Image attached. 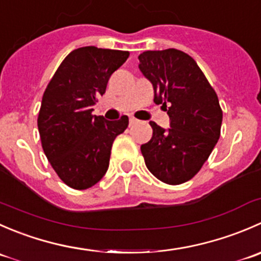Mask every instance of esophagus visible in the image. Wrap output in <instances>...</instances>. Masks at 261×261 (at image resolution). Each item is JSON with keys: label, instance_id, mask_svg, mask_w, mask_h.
<instances>
[{"label": "esophagus", "instance_id": "1", "mask_svg": "<svg viewBox=\"0 0 261 261\" xmlns=\"http://www.w3.org/2000/svg\"><path fill=\"white\" fill-rule=\"evenodd\" d=\"M128 121H130V126L135 125V123L139 122L138 118H135V117H134V116H130V118H128Z\"/></svg>", "mask_w": 261, "mask_h": 261}]
</instances>
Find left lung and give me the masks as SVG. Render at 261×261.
<instances>
[{
	"mask_svg": "<svg viewBox=\"0 0 261 261\" xmlns=\"http://www.w3.org/2000/svg\"><path fill=\"white\" fill-rule=\"evenodd\" d=\"M139 60L154 87V102L170 118L167 131L150 121L152 136L141 154L154 177L177 186L192 179L208 159L220 139L222 110L206 75L184 51L147 50Z\"/></svg>",
	"mask_w": 261,
	"mask_h": 261,
	"instance_id": "8db88e82",
	"label": "left lung"
}]
</instances>
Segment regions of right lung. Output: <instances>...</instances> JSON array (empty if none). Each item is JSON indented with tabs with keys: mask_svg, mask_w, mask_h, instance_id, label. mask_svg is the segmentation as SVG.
Wrapping results in <instances>:
<instances>
[{
	"mask_svg": "<svg viewBox=\"0 0 261 261\" xmlns=\"http://www.w3.org/2000/svg\"><path fill=\"white\" fill-rule=\"evenodd\" d=\"M128 55L96 46L73 50L44 92L38 116L41 146L58 177L70 188H91L102 179L112 144L127 127V116L107 121L92 115V106Z\"/></svg>",
	"mask_w": 261,
	"mask_h": 261,
	"instance_id": "right-lung-1",
	"label": "right lung"
}]
</instances>
